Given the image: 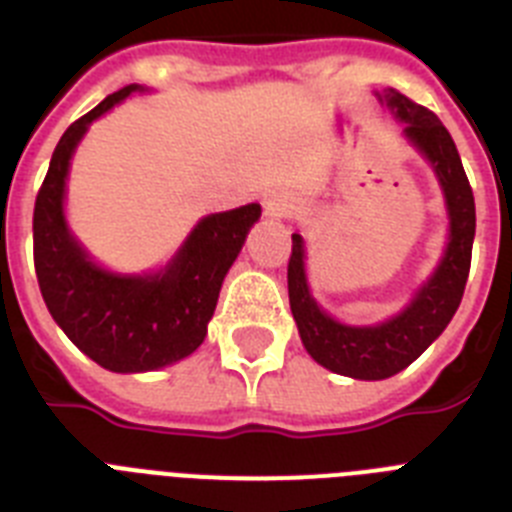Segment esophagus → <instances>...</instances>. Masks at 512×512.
I'll return each mask as SVG.
<instances>
[{
    "label": "esophagus",
    "mask_w": 512,
    "mask_h": 512,
    "mask_svg": "<svg viewBox=\"0 0 512 512\" xmlns=\"http://www.w3.org/2000/svg\"><path fill=\"white\" fill-rule=\"evenodd\" d=\"M265 213H268L270 219H283L291 213V203L286 201V195H270L268 201H265Z\"/></svg>",
    "instance_id": "34e87169"
}]
</instances>
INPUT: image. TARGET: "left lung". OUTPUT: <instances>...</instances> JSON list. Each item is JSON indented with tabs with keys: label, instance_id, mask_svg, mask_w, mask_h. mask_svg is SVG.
Returning a JSON list of instances; mask_svg holds the SVG:
<instances>
[{
	"label": "left lung",
	"instance_id": "1",
	"mask_svg": "<svg viewBox=\"0 0 512 512\" xmlns=\"http://www.w3.org/2000/svg\"><path fill=\"white\" fill-rule=\"evenodd\" d=\"M386 100L404 123L407 139L433 162L435 175L446 193L451 237L435 275L417 291L415 301L399 317L379 327H348L327 317L309 296L304 275V244L299 234L291 237L293 244L288 257V301H291L293 319L299 324L304 348L319 366L366 381L389 379L407 368L446 330L464 296L471 268L474 226H477L469 177L441 118L433 110L412 102L410 97L399 95L397 90H389Z\"/></svg>",
	"mask_w": 512,
	"mask_h": 512
}]
</instances>
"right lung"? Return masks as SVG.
<instances>
[{
	"mask_svg": "<svg viewBox=\"0 0 512 512\" xmlns=\"http://www.w3.org/2000/svg\"><path fill=\"white\" fill-rule=\"evenodd\" d=\"M133 90L113 92L66 128L33 211L35 275L51 317L84 355L118 373L170 366L201 345L226 270L260 216L257 203L211 213L164 273L128 278L97 268L66 229V172L87 126Z\"/></svg>",
	"mask_w": 512,
	"mask_h": 512,
	"instance_id": "right-lung-1",
	"label": "right lung"
}]
</instances>
